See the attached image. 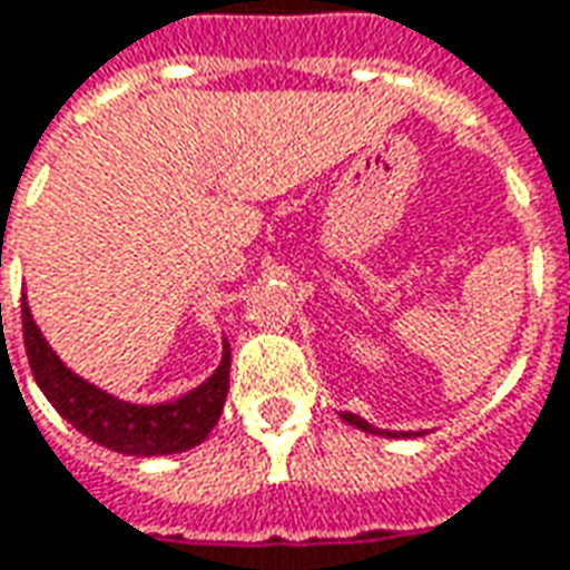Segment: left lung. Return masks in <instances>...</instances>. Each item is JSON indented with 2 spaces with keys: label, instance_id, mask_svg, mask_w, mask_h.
Here are the masks:
<instances>
[{
  "label": "left lung",
  "instance_id": "1",
  "mask_svg": "<svg viewBox=\"0 0 570 570\" xmlns=\"http://www.w3.org/2000/svg\"><path fill=\"white\" fill-rule=\"evenodd\" d=\"M345 423H351L354 430H364V433H373V436H389V439H399V436H414V433H395V430H380V426H373V423H366L364 417H357V414H342Z\"/></svg>",
  "mask_w": 570,
  "mask_h": 570
}]
</instances>
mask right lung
Wrapping results in <instances>:
<instances>
[{
	"mask_svg": "<svg viewBox=\"0 0 570 570\" xmlns=\"http://www.w3.org/2000/svg\"><path fill=\"white\" fill-rule=\"evenodd\" d=\"M21 323H24L27 361L40 392L78 433L94 439L97 445L137 458L178 454L200 445L219 423L228 395V370H232L228 342L213 376L197 389H190L187 395L163 404H131L109 395L99 385L87 383L71 366H65L62 357L43 338L40 326L33 323L27 297H21Z\"/></svg>",
	"mask_w": 570,
	"mask_h": 570,
	"instance_id": "right-lung-1",
	"label": "right lung"
}]
</instances>
